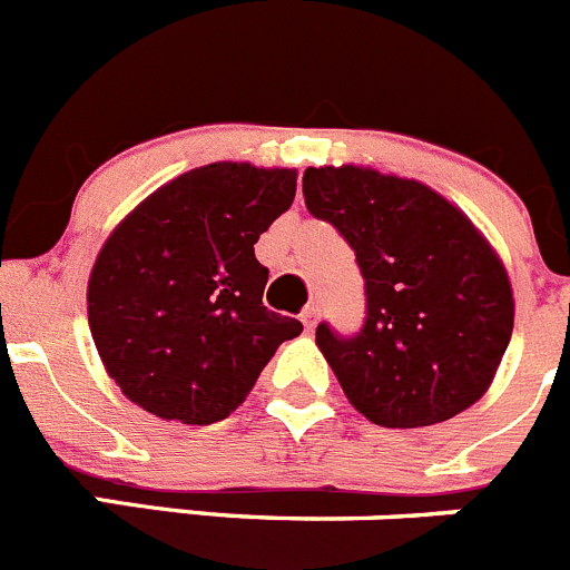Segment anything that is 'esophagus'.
Here are the masks:
<instances>
[{"label": "esophagus", "mask_w": 570, "mask_h": 570, "mask_svg": "<svg viewBox=\"0 0 570 570\" xmlns=\"http://www.w3.org/2000/svg\"><path fill=\"white\" fill-rule=\"evenodd\" d=\"M301 323H303V328H306V332H312V328H315V323H317V306H315V303H312V306H306V309L301 312Z\"/></svg>", "instance_id": "obj_1"}]
</instances>
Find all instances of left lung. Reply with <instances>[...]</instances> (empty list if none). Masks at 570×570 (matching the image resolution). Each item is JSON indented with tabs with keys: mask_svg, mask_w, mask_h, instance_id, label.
<instances>
[{
	"mask_svg": "<svg viewBox=\"0 0 570 570\" xmlns=\"http://www.w3.org/2000/svg\"><path fill=\"white\" fill-rule=\"evenodd\" d=\"M303 199L365 278L363 328L343 337L321 323L315 334L351 405L380 428H428L475 405L514 326L492 244L433 188L374 168H306Z\"/></svg>",
	"mask_w": 570,
	"mask_h": 570,
	"instance_id": "left-lung-1",
	"label": "left lung"
}]
</instances>
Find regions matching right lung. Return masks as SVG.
Masks as SVG:
<instances>
[{"label": "right lung", "mask_w": 570, "mask_h": 570, "mask_svg": "<svg viewBox=\"0 0 570 570\" xmlns=\"http://www.w3.org/2000/svg\"><path fill=\"white\" fill-rule=\"evenodd\" d=\"M297 171L210 163L171 179L111 230L87 289L106 374L159 419L213 424L253 391L301 321L261 297L253 244L289 210Z\"/></svg>", "instance_id": "obj_1"}]
</instances>
